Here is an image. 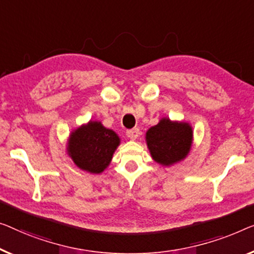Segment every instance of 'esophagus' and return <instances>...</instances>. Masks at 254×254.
Wrapping results in <instances>:
<instances>
[{
	"instance_id": "34e87169",
	"label": "esophagus",
	"mask_w": 254,
	"mask_h": 254,
	"mask_svg": "<svg viewBox=\"0 0 254 254\" xmlns=\"http://www.w3.org/2000/svg\"><path fill=\"white\" fill-rule=\"evenodd\" d=\"M127 137L130 138L131 140L137 139L138 135H139V128L134 127V128H131V130H127Z\"/></svg>"
}]
</instances>
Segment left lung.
Instances as JSON below:
<instances>
[{
	"instance_id": "8db88e82",
	"label": "left lung",
	"mask_w": 254,
	"mask_h": 254,
	"mask_svg": "<svg viewBox=\"0 0 254 254\" xmlns=\"http://www.w3.org/2000/svg\"><path fill=\"white\" fill-rule=\"evenodd\" d=\"M151 157L162 165H171L184 160L190 150L192 130L188 123L162 119L146 133Z\"/></svg>"
}]
</instances>
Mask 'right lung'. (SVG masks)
<instances>
[{
    "label": "right lung",
    "instance_id": "add662e5",
    "mask_svg": "<svg viewBox=\"0 0 254 254\" xmlns=\"http://www.w3.org/2000/svg\"><path fill=\"white\" fill-rule=\"evenodd\" d=\"M120 145L114 131L100 122H90L71 132L68 154L79 169L90 173H101L111 163L113 154Z\"/></svg>",
    "mask_w": 254,
    "mask_h": 254
}]
</instances>
